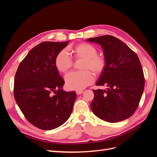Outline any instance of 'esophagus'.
Masks as SVG:
<instances>
[{
    "mask_svg": "<svg viewBox=\"0 0 157 157\" xmlns=\"http://www.w3.org/2000/svg\"><path fill=\"white\" fill-rule=\"evenodd\" d=\"M76 93H77V94H78V95H80V94H81L83 93V91H82V90H78V91L76 92Z\"/></svg>",
    "mask_w": 157,
    "mask_h": 157,
    "instance_id": "34e87169",
    "label": "esophagus"
}]
</instances>
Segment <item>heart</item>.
<instances>
[{
	"instance_id": "b5f03b06",
	"label": "heart",
	"mask_w": 157,
	"mask_h": 157,
	"mask_svg": "<svg viewBox=\"0 0 157 157\" xmlns=\"http://www.w3.org/2000/svg\"><path fill=\"white\" fill-rule=\"evenodd\" d=\"M74 58L83 60L82 71H75L65 77V85L71 90H82L94 82L95 75H99L105 68L106 61L103 56L98 55L94 46L88 43H80L74 46L72 49ZM56 67L59 72L65 73L73 67V61L65 50L60 51L55 59Z\"/></svg>"
}]
</instances>
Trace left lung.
<instances>
[{"label":"left lung","instance_id":"8db88e82","mask_svg":"<svg viewBox=\"0 0 157 157\" xmlns=\"http://www.w3.org/2000/svg\"><path fill=\"white\" fill-rule=\"evenodd\" d=\"M86 40L101 46L106 61L96 85L107 88L93 90L92 112L109 122L127 119L138 107L144 90V71L138 57L115 36L103 35Z\"/></svg>","mask_w":157,"mask_h":157}]
</instances>
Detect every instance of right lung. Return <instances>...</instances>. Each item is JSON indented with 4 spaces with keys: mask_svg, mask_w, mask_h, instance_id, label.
I'll return each instance as SVG.
<instances>
[{
    "mask_svg": "<svg viewBox=\"0 0 157 157\" xmlns=\"http://www.w3.org/2000/svg\"><path fill=\"white\" fill-rule=\"evenodd\" d=\"M69 41L42 42L19 65L14 78L15 100L27 120L44 130L58 128L68 120L77 98L65 92L55 65L56 56Z\"/></svg>",
    "mask_w": 157,
    "mask_h": 157,
    "instance_id": "1",
    "label": "right lung"
}]
</instances>
